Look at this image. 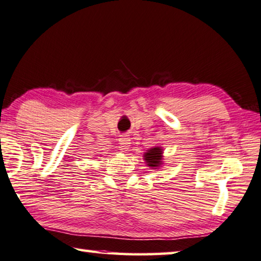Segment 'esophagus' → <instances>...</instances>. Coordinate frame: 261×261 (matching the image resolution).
<instances>
[{"label":"esophagus","mask_w":261,"mask_h":261,"mask_svg":"<svg viewBox=\"0 0 261 261\" xmlns=\"http://www.w3.org/2000/svg\"><path fill=\"white\" fill-rule=\"evenodd\" d=\"M119 144H120L122 149H125V150H127V149L129 148V146H130V138L128 135L121 136L120 140H119Z\"/></svg>","instance_id":"34e87169"}]
</instances>
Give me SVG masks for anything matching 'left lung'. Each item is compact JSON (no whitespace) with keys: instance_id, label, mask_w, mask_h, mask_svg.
I'll use <instances>...</instances> for the list:
<instances>
[{"instance_id":"obj_1","label":"left lung","mask_w":261,"mask_h":261,"mask_svg":"<svg viewBox=\"0 0 261 261\" xmlns=\"http://www.w3.org/2000/svg\"><path fill=\"white\" fill-rule=\"evenodd\" d=\"M143 157L148 166H150V168H159V166L163 164V162H162V160H163V149L161 147L149 149L144 153Z\"/></svg>"}]
</instances>
